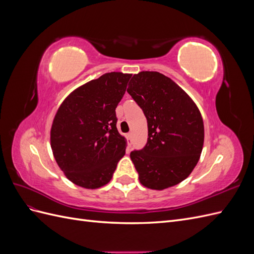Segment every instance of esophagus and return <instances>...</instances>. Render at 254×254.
<instances>
[{
    "instance_id": "34e87169",
    "label": "esophagus",
    "mask_w": 254,
    "mask_h": 254,
    "mask_svg": "<svg viewBox=\"0 0 254 254\" xmlns=\"http://www.w3.org/2000/svg\"><path fill=\"white\" fill-rule=\"evenodd\" d=\"M126 139H127V144H128V146L130 147V146H131V144H132V134L131 133H127L126 134Z\"/></svg>"
}]
</instances>
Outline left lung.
Listing matches in <instances>:
<instances>
[{"instance_id": "obj_1", "label": "left lung", "mask_w": 254, "mask_h": 254, "mask_svg": "<svg viewBox=\"0 0 254 254\" xmlns=\"http://www.w3.org/2000/svg\"><path fill=\"white\" fill-rule=\"evenodd\" d=\"M147 120L148 139L130 152L140 182L151 190L180 183L200 158L203 121L195 103L178 84L159 72L133 75L127 89Z\"/></svg>"}]
</instances>
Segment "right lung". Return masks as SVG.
I'll use <instances>...</instances> for the list:
<instances>
[{"instance_id": "obj_1", "label": "right lung", "mask_w": 254, "mask_h": 254, "mask_svg": "<svg viewBox=\"0 0 254 254\" xmlns=\"http://www.w3.org/2000/svg\"><path fill=\"white\" fill-rule=\"evenodd\" d=\"M130 74L111 72L76 89L61 104L51 129L54 157L66 178L86 189L108 183L125 155L115 109Z\"/></svg>"}]
</instances>
